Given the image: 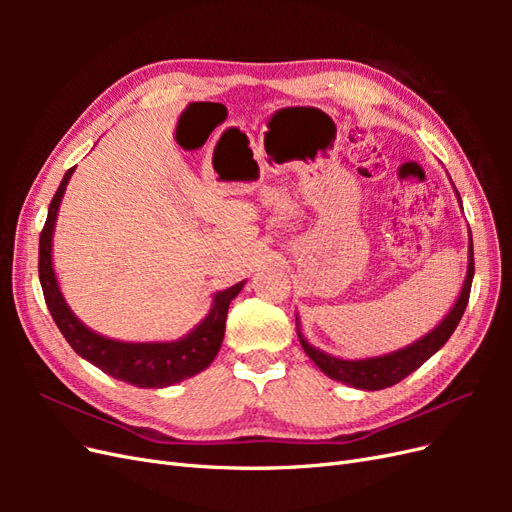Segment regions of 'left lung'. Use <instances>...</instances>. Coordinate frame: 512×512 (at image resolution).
<instances>
[{"label":"left lung","instance_id":"obj_1","mask_svg":"<svg viewBox=\"0 0 512 512\" xmlns=\"http://www.w3.org/2000/svg\"><path fill=\"white\" fill-rule=\"evenodd\" d=\"M459 196V194H457ZM468 273H466V282H463V288L459 292V299L455 301L451 312L446 314V318L438 324L436 329L427 333L425 337L418 339V342L401 348L397 352L384 354V356H371V359H359V361H344L337 359V356H331L327 352H322L314 348L307 339L301 335L299 324V339L305 354L312 359L324 374L329 378L344 382L354 386V389H363V391H380V389H389V386L397 384L410 376L412 371L421 367L429 356L436 354L446 342L448 337L453 335L457 329V324L466 312V305L470 299V288H472V277H474V250H472V235H470V250H468Z\"/></svg>","mask_w":512,"mask_h":512}]
</instances>
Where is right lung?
<instances>
[{
	"mask_svg": "<svg viewBox=\"0 0 512 512\" xmlns=\"http://www.w3.org/2000/svg\"><path fill=\"white\" fill-rule=\"evenodd\" d=\"M72 173L74 168H70L64 179H61L59 188L51 200L49 215H46L44 228L40 232L38 247V273L44 301L61 335L66 337V342L72 346V350L83 356V359H87L91 365H96L108 376L138 386V389H164V386L196 376L198 371L209 367L215 359V354H218L226 331L228 305L241 292L245 282H239L222 292H215L213 305L205 320L200 322L194 331L177 339V342L132 344L117 342V339H108L104 335L94 333L72 314L64 294L59 290L51 260L57 211Z\"/></svg>",
	"mask_w": 512,
	"mask_h": 512,
	"instance_id": "1",
	"label": "right lung"
}]
</instances>
